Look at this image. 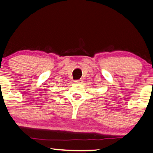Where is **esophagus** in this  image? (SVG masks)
<instances>
[{"label":"esophagus","mask_w":153,"mask_h":153,"mask_svg":"<svg viewBox=\"0 0 153 153\" xmlns=\"http://www.w3.org/2000/svg\"><path fill=\"white\" fill-rule=\"evenodd\" d=\"M82 79H77V80L75 81V82L77 83V84H82Z\"/></svg>","instance_id":"esophagus-1"}]
</instances>
